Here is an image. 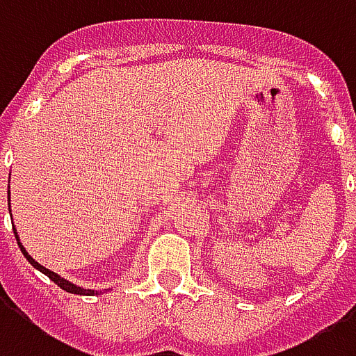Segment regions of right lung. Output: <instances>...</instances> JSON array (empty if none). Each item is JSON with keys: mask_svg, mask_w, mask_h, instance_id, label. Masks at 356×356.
<instances>
[{"mask_svg": "<svg viewBox=\"0 0 356 356\" xmlns=\"http://www.w3.org/2000/svg\"><path fill=\"white\" fill-rule=\"evenodd\" d=\"M9 202H10V192H9ZM9 205H10V204H9ZM15 236H17L18 247H20V251H22V254H24V257H26V260H28V262H30V264L33 266L35 270H39V272L44 273V275H47V277L51 279V281H54V283H56V285L60 286V289H64L65 292H71V294H86V296H90V294H97V292H99V291H92V289H83V286L75 285V283H71V281H67V279L60 277L58 273L51 272V270H47L44 266H41V264H39V262H35V260L31 259L30 254H28V251L24 249V245L20 243V239H18L17 228H15Z\"/></svg>", "mask_w": 356, "mask_h": 356, "instance_id": "right-lung-1", "label": "right lung"}]
</instances>
